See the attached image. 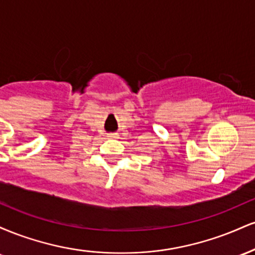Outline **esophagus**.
Wrapping results in <instances>:
<instances>
[{"label": "esophagus", "mask_w": 255, "mask_h": 255, "mask_svg": "<svg viewBox=\"0 0 255 255\" xmlns=\"http://www.w3.org/2000/svg\"><path fill=\"white\" fill-rule=\"evenodd\" d=\"M120 135H119V133H110V134H108V137H110V139H118Z\"/></svg>", "instance_id": "obj_1"}]
</instances>
